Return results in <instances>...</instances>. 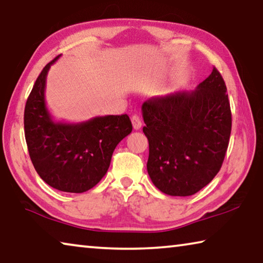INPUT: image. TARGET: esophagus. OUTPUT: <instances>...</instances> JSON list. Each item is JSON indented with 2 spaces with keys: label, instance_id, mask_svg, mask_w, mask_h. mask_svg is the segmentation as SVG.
<instances>
[{
  "label": "esophagus",
  "instance_id": "esophagus-1",
  "mask_svg": "<svg viewBox=\"0 0 263 263\" xmlns=\"http://www.w3.org/2000/svg\"><path fill=\"white\" fill-rule=\"evenodd\" d=\"M131 122H132V125L135 130H139V128L141 127V119L138 117V116H136V115L132 116Z\"/></svg>",
  "mask_w": 263,
  "mask_h": 263
}]
</instances>
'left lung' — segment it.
<instances>
[{"label":"left lung","mask_w":263,"mask_h":263,"mask_svg":"<svg viewBox=\"0 0 263 263\" xmlns=\"http://www.w3.org/2000/svg\"><path fill=\"white\" fill-rule=\"evenodd\" d=\"M141 111L153 184L163 194L191 196L210 183L224 161L232 127L220 73L213 68L193 91L152 97Z\"/></svg>","instance_id":"8db88e82"}]
</instances>
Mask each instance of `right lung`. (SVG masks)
<instances>
[{"mask_svg":"<svg viewBox=\"0 0 263 263\" xmlns=\"http://www.w3.org/2000/svg\"><path fill=\"white\" fill-rule=\"evenodd\" d=\"M44 67L34 82L24 110V132L34 169L52 188L66 193H84L108 172L119 142L132 131L127 115L99 116L81 123L57 122L45 101Z\"/></svg>","mask_w":263,"mask_h":263,"instance_id":"right-lung-1","label":"right lung"}]
</instances>
